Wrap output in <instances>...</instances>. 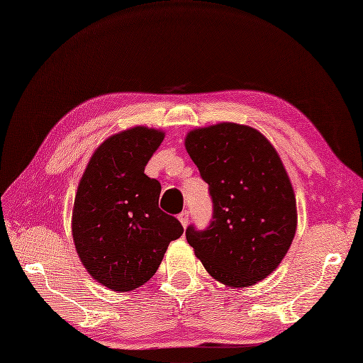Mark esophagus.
<instances>
[{
    "label": "esophagus",
    "mask_w": 363,
    "mask_h": 363,
    "mask_svg": "<svg viewBox=\"0 0 363 363\" xmlns=\"http://www.w3.org/2000/svg\"><path fill=\"white\" fill-rule=\"evenodd\" d=\"M179 221H180V224H182L183 227L188 225V223H189V212H188V211H183V212L179 215Z\"/></svg>",
    "instance_id": "obj_1"
}]
</instances>
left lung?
Returning <instances> with one entry per match:
<instances>
[{
    "label": "left lung",
    "mask_w": 363,
    "mask_h": 363,
    "mask_svg": "<svg viewBox=\"0 0 363 363\" xmlns=\"http://www.w3.org/2000/svg\"><path fill=\"white\" fill-rule=\"evenodd\" d=\"M184 147L213 201L211 225L186 230L195 256L225 286L267 279L296 230L295 194L279 152L260 131L235 123L191 130Z\"/></svg>",
    "instance_id": "8db88e82"
}]
</instances>
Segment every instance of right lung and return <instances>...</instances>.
<instances>
[{
  "label": "right lung",
  "instance_id": "obj_1",
  "mask_svg": "<svg viewBox=\"0 0 363 363\" xmlns=\"http://www.w3.org/2000/svg\"><path fill=\"white\" fill-rule=\"evenodd\" d=\"M164 133L136 125L107 138L87 163L72 208V239L83 267L103 286L133 291L155 276L177 218L159 207L160 183L144 172Z\"/></svg>",
  "mask_w": 363,
  "mask_h": 363
}]
</instances>
